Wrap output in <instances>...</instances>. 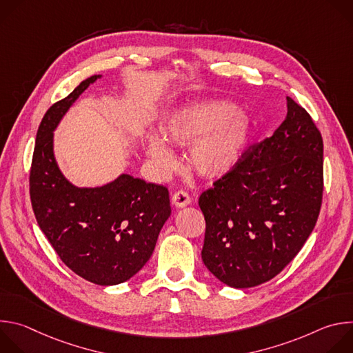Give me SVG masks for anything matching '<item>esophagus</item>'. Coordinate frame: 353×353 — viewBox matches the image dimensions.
<instances>
[{"mask_svg":"<svg viewBox=\"0 0 353 353\" xmlns=\"http://www.w3.org/2000/svg\"><path fill=\"white\" fill-rule=\"evenodd\" d=\"M172 203H173V205L177 207V208H184V207H187V205L191 204V198H190V195H188L187 191L180 190V191H176V192L173 194Z\"/></svg>","mask_w":353,"mask_h":353,"instance_id":"esophagus-1","label":"esophagus"}]
</instances>
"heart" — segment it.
I'll use <instances>...</instances> for the list:
<instances>
[{
  "mask_svg": "<svg viewBox=\"0 0 353 353\" xmlns=\"http://www.w3.org/2000/svg\"><path fill=\"white\" fill-rule=\"evenodd\" d=\"M250 120L223 100L188 105L172 113L162 135L148 134L143 150L161 172H169L176 155L170 146H190V168L204 179H219L233 169L248 141Z\"/></svg>",
  "mask_w": 353,
  "mask_h": 353,
  "instance_id": "obj_1",
  "label": "heart"
}]
</instances>
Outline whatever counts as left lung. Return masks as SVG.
<instances>
[{"label":"left lung","mask_w":353,"mask_h":353,"mask_svg":"<svg viewBox=\"0 0 353 353\" xmlns=\"http://www.w3.org/2000/svg\"><path fill=\"white\" fill-rule=\"evenodd\" d=\"M275 132L251 145L199 196L205 267L230 288L278 275L313 232L323 199V138L310 114L286 97Z\"/></svg>","instance_id":"1"}]
</instances>
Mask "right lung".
Masks as SVG:
<instances>
[{"instance_id":"obj_1","label":"right lung","mask_w":353,"mask_h":353,"mask_svg":"<svg viewBox=\"0 0 353 353\" xmlns=\"http://www.w3.org/2000/svg\"><path fill=\"white\" fill-rule=\"evenodd\" d=\"M102 75L82 81L44 114L30 168L36 221L61 261L83 279L110 286L132 278L152 256L172 214L169 191L130 174L100 187H77L54 157V130L83 90Z\"/></svg>"}]
</instances>
